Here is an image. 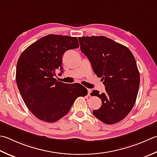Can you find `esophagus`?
Masks as SVG:
<instances>
[{
    "instance_id": "obj_1",
    "label": "esophagus",
    "mask_w": 157,
    "mask_h": 157,
    "mask_svg": "<svg viewBox=\"0 0 157 157\" xmlns=\"http://www.w3.org/2000/svg\"><path fill=\"white\" fill-rule=\"evenodd\" d=\"M91 92H92L91 89H88V96H90Z\"/></svg>"
}]
</instances>
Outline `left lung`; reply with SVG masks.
<instances>
[{
	"label": "left lung",
	"instance_id": "obj_1",
	"mask_svg": "<svg viewBox=\"0 0 157 157\" xmlns=\"http://www.w3.org/2000/svg\"><path fill=\"white\" fill-rule=\"evenodd\" d=\"M78 39L81 51L105 86V93L93 90L90 94L102 101L93 114L105 124L117 123L129 113L137 99L140 78L136 59L128 48L106 36Z\"/></svg>",
	"mask_w": 157,
	"mask_h": 157
}]
</instances>
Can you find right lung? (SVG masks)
Returning a JSON list of instances; mask_svg holds the SVG:
<instances>
[{
  "label": "right lung",
  "mask_w": 157,
  "mask_h": 157,
  "mask_svg": "<svg viewBox=\"0 0 157 157\" xmlns=\"http://www.w3.org/2000/svg\"><path fill=\"white\" fill-rule=\"evenodd\" d=\"M79 46L77 37L48 35L21 54L16 68L17 88L28 108L41 121H58L77 98L87 95V89L80 84H64L54 78L58 70L63 72L64 52Z\"/></svg>",
  "instance_id": "obj_1"
}]
</instances>
